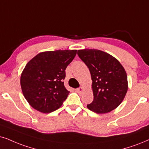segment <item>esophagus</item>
<instances>
[{
  "mask_svg": "<svg viewBox=\"0 0 149 149\" xmlns=\"http://www.w3.org/2000/svg\"><path fill=\"white\" fill-rule=\"evenodd\" d=\"M76 91L77 92H78V93H81V92L83 91V88H82V87L78 88H76Z\"/></svg>",
  "mask_w": 149,
  "mask_h": 149,
  "instance_id": "obj_1",
  "label": "esophagus"
}]
</instances>
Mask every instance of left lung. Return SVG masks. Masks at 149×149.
<instances>
[{
    "label": "left lung",
    "instance_id": "obj_1",
    "mask_svg": "<svg viewBox=\"0 0 149 149\" xmlns=\"http://www.w3.org/2000/svg\"><path fill=\"white\" fill-rule=\"evenodd\" d=\"M79 58L91 73L93 100L88 109L106 113L117 108L128 90L127 73L120 62L106 52L97 49L78 51Z\"/></svg>",
    "mask_w": 149,
    "mask_h": 149
}]
</instances>
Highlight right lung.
Listing matches in <instances>:
<instances>
[{
	"mask_svg": "<svg viewBox=\"0 0 149 149\" xmlns=\"http://www.w3.org/2000/svg\"><path fill=\"white\" fill-rule=\"evenodd\" d=\"M77 50H56L40 53L26 65L20 78L22 93L38 111L49 113L57 110L69 91L64 86L65 69Z\"/></svg>",
	"mask_w": 149,
	"mask_h": 149,
	"instance_id": "1",
	"label": "right lung"
}]
</instances>
